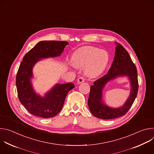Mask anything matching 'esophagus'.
Returning <instances> with one entry per match:
<instances>
[{"label":"esophagus","mask_w":154,"mask_h":154,"mask_svg":"<svg viewBox=\"0 0 154 154\" xmlns=\"http://www.w3.org/2000/svg\"><path fill=\"white\" fill-rule=\"evenodd\" d=\"M85 82V79L83 77H79L78 79H77V83L79 84V83H83Z\"/></svg>","instance_id":"34e87169"}]
</instances>
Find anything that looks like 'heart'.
<instances>
[{
	"label": "heart",
	"mask_w": 154,
	"mask_h": 154,
	"mask_svg": "<svg viewBox=\"0 0 154 154\" xmlns=\"http://www.w3.org/2000/svg\"><path fill=\"white\" fill-rule=\"evenodd\" d=\"M109 61L108 53L93 46H85L76 50L72 57V63L78 68H84L85 74L94 78L105 69Z\"/></svg>",
	"instance_id": "1"
}]
</instances>
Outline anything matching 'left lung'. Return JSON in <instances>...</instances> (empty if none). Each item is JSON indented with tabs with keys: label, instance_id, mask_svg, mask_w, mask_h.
Here are the masks:
<instances>
[{
	"label": "left lung",
	"instance_id": "1",
	"mask_svg": "<svg viewBox=\"0 0 154 154\" xmlns=\"http://www.w3.org/2000/svg\"><path fill=\"white\" fill-rule=\"evenodd\" d=\"M115 58L108 74L91 86L88 105L91 113L102 119H111L124 115L132 105L138 93L137 70L128 53L119 43L116 42ZM120 76H127L131 83L129 96L122 106L113 108L103 100V90L107 82Z\"/></svg>",
	"mask_w": 154,
	"mask_h": 154
}]
</instances>
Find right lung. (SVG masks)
I'll use <instances>...</instances> for the list:
<instances>
[{
    "label": "right lung",
    "mask_w": 154,
    "mask_h": 154,
    "mask_svg": "<svg viewBox=\"0 0 154 154\" xmlns=\"http://www.w3.org/2000/svg\"><path fill=\"white\" fill-rule=\"evenodd\" d=\"M68 45L66 41H42L24 57L17 73L16 85L20 102L32 115L42 118L55 116L61 110L68 93L74 88L72 83H57L41 96L36 93L32 83L36 63L44 58L60 57Z\"/></svg>",
    "instance_id": "1"
}]
</instances>
